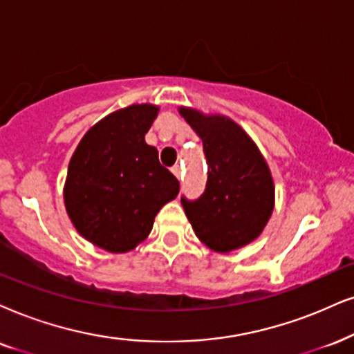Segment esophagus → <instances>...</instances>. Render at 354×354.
I'll return each mask as SVG.
<instances>
[{
  "label": "esophagus",
  "mask_w": 354,
  "mask_h": 354,
  "mask_svg": "<svg viewBox=\"0 0 354 354\" xmlns=\"http://www.w3.org/2000/svg\"><path fill=\"white\" fill-rule=\"evenodd\" d=\"M171 171H173L174 176L178 178V180H183V169H181L180 165H174V167L171 168Z\"/></svg>",
  "instance_id": "obj_1"
}]
</instances>
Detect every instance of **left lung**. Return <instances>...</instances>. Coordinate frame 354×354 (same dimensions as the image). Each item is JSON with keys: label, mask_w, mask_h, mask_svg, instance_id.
<instances>
[{"label": "left lung", "mask_w": 354, "mask_h": 354, "mask_svg": "<svg viewBox=\"0 0 354 354\" xmlns=\"http://www.w3.org/2000/svg\"><path fill=\"white\" fill-rule=\"evenodd\" d=\"M180 113L203 140L207 183L198 199L181 204L198 239L210 250L229 253L261 234L274 207L270 168L252 138L234 120Z\"/></svg>", "instance_id": "8db88e82"}]
</instances>
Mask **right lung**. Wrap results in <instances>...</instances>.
Masks as SVG:
<instances>
[{"label": "right lung", "mask_w": 354, "mask_h": 354, "mask_svg": "<svg viewBox=\"0 0 354 354\" xmlns=\"http://www.w3.org/2000/svg\"><path fill=\"white\" fill-rule=\"evenodd\" d=\"M158 107L133 104L106 115L80 142L68 165L65 207L84 239L111 253L136 248L180 181L145 142Z\"/></svg>", "instance_id": "obj_1"}]
</instances>
